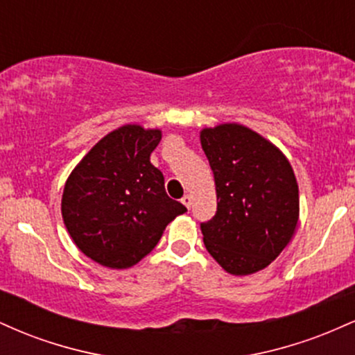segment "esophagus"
<instances>
[{
  "instance_id": "obj_1",
  "label": "esophagus",
  "mask_w": 355,
  "mask_h": 355,
  "mask_svg": "<svg viewBox=\"0 0 355 355\" xmlns=\"http://www.w3.org/2000/svg\"><path fill=\"white\" fill-rule=\"evenodd\" d=\"M191 202H193V198H191V195H189V193H187L185 197L182 198V203H183V205L187 207V209H190V207H191Z\"/></svg>"
}]
</instances>
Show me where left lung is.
<instances>
[{"mask_svg": "<svg viewBox=\"0 0 355 355\" xmlns=\"http://www.w3.org/2000/svg\"><path fill=\"white\" fill-rule=\"evenodd\" d=\"M200 141L217 190V214L200 223L203 243L229 274L262 270L295 232L294 170L275 145L243 125L203 128Z\"/></svg>", "mask_w": 355, "mask_h": 355, "instance_id": "obj_1", "label": "left lung"}]
</instances>
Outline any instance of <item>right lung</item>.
Returning <instances> with one entry per match:
<instances>
[{"mask_svg": "<svg viewBox=\"0 0 355 355\" xmlns=\"http://www.w3.org/2000/svg\"><path fill=\"white\" fill-rule=\"evenodd\" d=\"M160 140V130L120 126L85 155L64 183L61 215L68 234L100 266H135L187 211L166 195L164 173L150 164Z\"/></svg>", "mask_w": 355, "mask_h": 355, "instance_id": "obj_1", "label": "right lung"}]
</instances>
